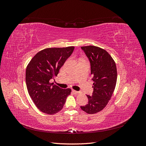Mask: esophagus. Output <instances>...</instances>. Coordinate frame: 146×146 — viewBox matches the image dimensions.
<instances>
[{"label":"esophagus","mask_w":146,"mask_h":146,"mask_svg":"<svg viewBox=\"0 0 146 146\" xmlns=\"http://www.w3.org/2000/svg\"><path fill=\"white\" fill-rule=\"evenodd\" d=\"M72 92H74V93H75V94H79V93H80V92L77 91H76V90H72Z\"/></svg>","instance_id":"34e87169"}]
</instances>
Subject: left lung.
Wrapping results in <instances>:
<instances>
[{"label": "left lung", "mask_w": 146, "mask_h": 146, "mask_svg": "<svg viewBox=\"0 0 146 146\" xmlns=\"http://www.w3.org/2000/svg\"><path fill=\"white\" fill-rule=\"evenodd\" d=\"M91 65V74L94 81L92 96L86 95L88 102L80 108L88 114L102 110L111 99L117 81L116 63L108 53L99 47H81Z\"/></svg>", "instance_id": "1"}]
</instances>
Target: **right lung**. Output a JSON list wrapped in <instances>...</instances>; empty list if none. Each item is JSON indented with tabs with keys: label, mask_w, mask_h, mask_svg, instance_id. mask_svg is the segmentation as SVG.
I'll return each mask as SVG.
<instances>
[{
	"label": "right lung",
	"mask_w": 146,
	"mask_h": 146,
	"mask_svg": "<svg viewBox=\"0 0 146 146\" xmlns=\"http://www.w3.org/2000/svg\"><path fill=\"white\" fill-rule=\"evenodd\" d=\"M74 47L47 48L38 52L29 63L25 82L29 94L42 113L54 114L63 108L71 90L62 89L50 83L71 55Z\"/></svg>",
	"instance_id": "right-lung-1"
}]
</instances>
